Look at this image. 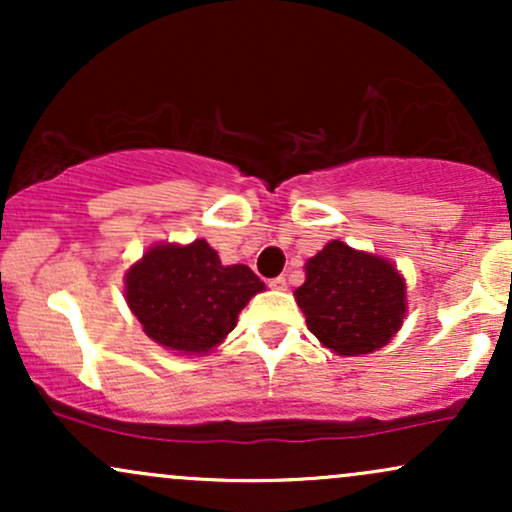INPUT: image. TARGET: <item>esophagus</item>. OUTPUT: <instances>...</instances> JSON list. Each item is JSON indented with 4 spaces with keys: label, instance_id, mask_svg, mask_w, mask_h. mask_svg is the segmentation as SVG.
<instances>
[{
    "label": "esophagus",
    "instance_id": "obj_1",
    "mask_svg": "<svg viewBox=\"0 0 512 512\" xmlns=\"http://www.w3.org/2000/svg\"><path fill=\"white\" fill-rule=\"evenodd\" d=\"M269 286H272V289L284 291L286 289V276H274V279H269Z\"/></svg>",
    "mask_w": 512,
    "mask_h": 512
}]
</instances>
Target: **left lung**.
<instances>
[{
  "mask_svg": "<svg viewBox=\"0 0 512 512\" xmlns=\"http://www.w3.org/2000/svg\"><path fill=\"white\" fill-rule=\"evenodd\" d=\"M298 308L322 346L339 356L383 349L407 315V286L392 262L330 240L305 262Z\"/></svg>",
  "mask_w": 512,
  "mask_h": 512,
  "instance_id": "8db88e82",
  "label": "left lung"
}]
</instances>
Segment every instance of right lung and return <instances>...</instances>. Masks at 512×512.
<instances>
[{
	"instance_id": "right-lung-1",
	"label": "right lung",
	"mask_w": 512,
	"mask_h": 512,
	"mask_svg": "<svg viewBox=\"0 0 512 512\" xmlns=\"http://www.w3.org/2000/svg\"><path fill=\"white\" fill-rule=\"evenodd\" d=\"M260 276L221 264L207 240L154 245L125 274V296L146 337L180 354H209L236 327Z\"/></svg>"
}]
</instances>
